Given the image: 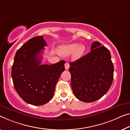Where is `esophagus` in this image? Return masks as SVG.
Returning a JSON list of instances; mask_svg holds the SVG:
<instances>
[{"mask_svg":"<svg viewBox=\"0 0 130 130\" xmlns=\"http://www.w3.org/2000/svg\"><path fill=\"white\" fill-rule=\"evenodd\" d=\"M64 66H65V69H66V70H68V69H69L70 65H69V63H68V62L66 63Z\"/></svg>","mask_w":130,"mask_h":130,"instance_id":"34e87169","label":"esophagus"}]
</instances>
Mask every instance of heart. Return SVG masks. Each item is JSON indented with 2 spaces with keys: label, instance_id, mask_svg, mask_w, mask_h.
Listing matches in <instances>:
<instances>
[{
  "label": "heart",
  "instance_id": "obj_1",
  "mask_svg": "<svg viewBox=\"0 0 130 130\" xmlns=\"http://www.w3.org/2000/svg\"><path fill=\"white\" fill-rule=\"evenodd\" d=\"M85 51V46L84 45H80L77 43H73L70 44L60 46L59 52L63 55H69L74 53L73 58L79 59L83 55Z\"/></svg>",
  "mask_w": 130,
  "mask_h": 130
}]
</instances>
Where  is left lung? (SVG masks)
<instances>
[{"label": "left lung", "mask_w": 130, "mask_h": 130, "mask_svg": "<svg viewBox=\"0 0 130 130\" xmlns=\"http://www.w3.org/2000/svg\"><path fill=\"white\" fill-rule=\"evenodd\" d=\"M71 85L75 96L84 102H92L107 93L113 80L110 52L98 41L90 52L70 63Z\"/></svg>", "instance_id": "1"}]
</instances>
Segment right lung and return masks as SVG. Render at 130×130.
Here are the masks:
<instances>
[{"instance_id":"add662e5","label":"right lung","mask_w":130,"mask_h":130,"mask_svg":"<svg viewBox=\"0 0 130 130\" xmlns=\"http://www.w3.org/2000/svg\"><path fill=\"white\" fill-rule=\"evenodd\" d=\"M46 45L42 36L30 39L17 51L12 66L15 91L26 103L35 106L45 105L53 98L57 82L64 70V60L40 65Z\"/></svg>"}]
</instances>
